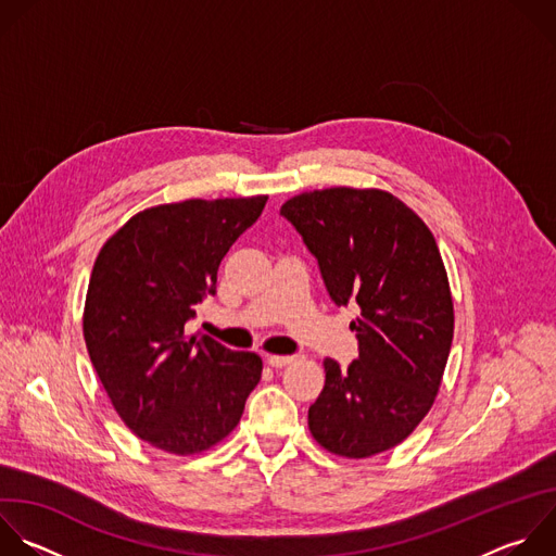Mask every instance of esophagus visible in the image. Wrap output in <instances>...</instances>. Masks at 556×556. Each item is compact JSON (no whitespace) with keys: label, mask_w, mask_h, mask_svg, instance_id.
<instances>
[{"label":"esophagus","mask_w":556,"mask_h":556,"mask_svg":"<svg viewBox=\"0 0 556 556\" xmlns=\"http://www.w3.org/2000/svg\"><path fill=\"white\" fill-rule=\"evenodd\" d=\"M294 359V355H268V364L275 368H281L286 364H290Z\"/></svg>","instance_id":"obj_1"}]
</instances>
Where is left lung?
Returning <instances> with one entry per match:
<instances>
[{"label":"left lung","mask_w":556,"mask_h":556,"mask_svg":"<svg viewBox=\"0 0 556 556\" xmlns=\"http://www.w3.org/2000/svg\"><path fill=\"white\" fill-rule=\"evenodd\" d=\"M281 216L316 257L351 320L357 359L327 357L309 406L312 437L331 454L366 458L400 445L428 415L454 338V305L434 236L382 190L329 188L290 199Z\"/></svg>","instance_id":"obj_1"}]
</instances>
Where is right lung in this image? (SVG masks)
Wrapping results in <instances>:
<instances>
[{
    "label": "right lung",
    "mask_w": 556,
    "mask_h": 556,
    "mask_svg": "<svg viewBox=\"0 0 556 556\" xmlns=\"http://www.w3.org/2000/svg\"><path fill=\"white\" fill-rule=\"evenodd\" d=\"M268 197L182 201L132 216L100 251L83 331L96 374L146 443L199 454L240 424L262 357L188 338L185 323L216 294L218 266L262 216Z\"/></svg>",
    "instance_id": "obj_1"
}]
</instances>
